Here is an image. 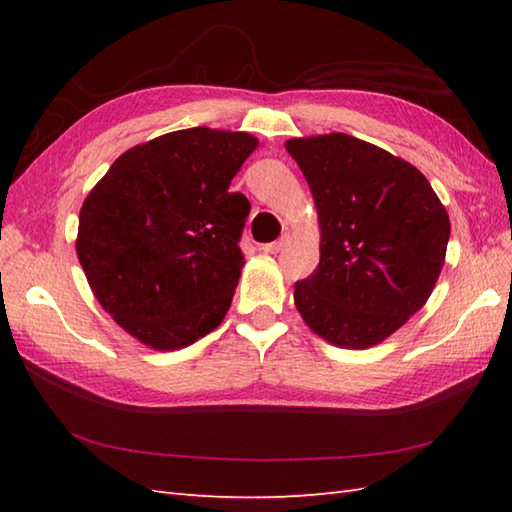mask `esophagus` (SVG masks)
Segmentation results:
<instances>
[{"label": "esophagus", "mask_w": 512, "mask_h": 512, "mask_svg": "<svg viewBox=\"0 0 512 512\" xmlns=\"http://www.w3.org/2000/svg\"><path fill=\"white\" fill-rule=\"evenodd\" d=\"M286 244H288V237L284 235V237H279L277 242H270V244H264L262 246V250L264 253H270V255H275V253H281V250L286 248Z\"/></svg>", "instance_id": "1"}]
</instances>
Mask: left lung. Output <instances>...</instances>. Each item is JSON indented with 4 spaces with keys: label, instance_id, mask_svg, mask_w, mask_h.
<instances>
[{
    "label": "left lung",
    "instance_id": "8db88e82",
    "mask_svg": "<svg viewBox=\"0 0 512 512\" xmlns=\"http://www.w3.org/2000/svg\"><path fill=\"white\" fill-rule=\"evenodd\" d=\"M321 224V259L295 284L310 328L339 347L376 345L429 299L451 226L429 180L389 151L347 134L286 143Z\"/></svg>",
    "mask_w": 512,
    "mask_h": 512
}]
</instances>
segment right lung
<instances>
[{
    "label": "right lung",
    "instance_id": "1",
    "mask_svg": "<svg viewBox=\"0 0 512 512\" xmlns=\"http://www.w3.org/2000/svg\"><path fill=\"white\" fill-rule=\"evenodd\" d=\"M257 138L180 129L125 151L79 215L76 255L101 306L140 343L178 350L220 325L250 202L228 191Z\"/></svg>",
    "mask_w": 512,
    "mask_h": 512
}]
</instances>
